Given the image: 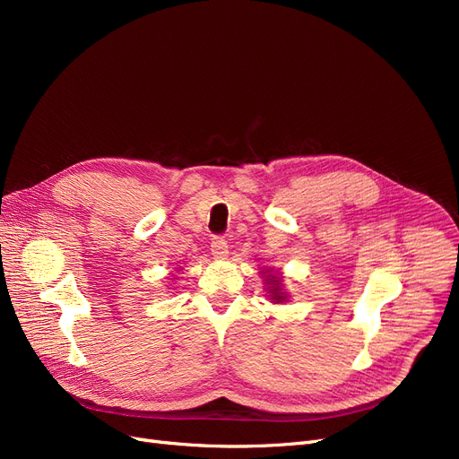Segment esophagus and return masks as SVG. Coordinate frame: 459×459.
I'll return each mask as SVG.
<instances>
[{"instance_id": "34e87169", "label": "esophagus", "mask_w": 459, "mask_h": 459, "mask_svg": "<svg viewBox=\"0 0 459 459\" xmlns=\"http://www.w3.org/2000/svg\"><path fill=\"white\" fill-rule=\"evenodd\" d=\"M211 253L214 258H226L228 256V241L224 238H214L211 241Z\"/></svg>"}]
</instances>
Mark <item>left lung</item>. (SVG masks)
I'll use <instances>...</instances> for the list:
<instances>
[{"instance_id":"obj_1","label":"left lung","mask_w":459,"mask_h":459,"mask_svg":"<svg viewBox=\"0 0 459 459\" xmlns=\"http://www.w3.org/2000/svg\"><path fill=\"white\" fill-rule=\"evenodd\" d=\"M272 285H273V289H270L272 290V297H273V300H277V302H281V300H285V297H283V293H281V290H280V283H277V281H280V280H277V277L273 275L272 277Z\"/></svg>"}]
</instances>
